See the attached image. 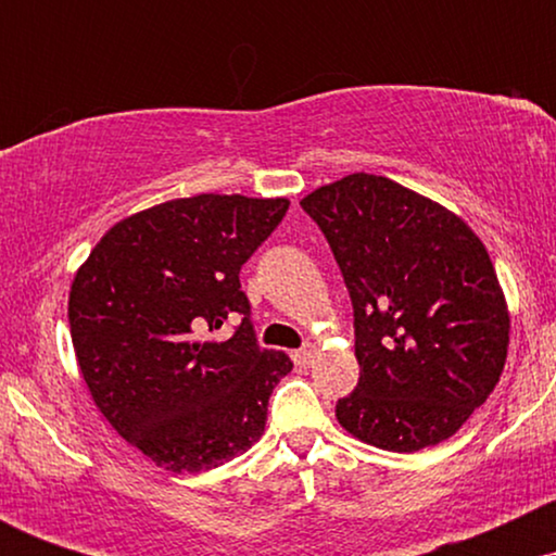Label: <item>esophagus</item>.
<instances>
[{"instance_id": "34e87169", "label": "esophagus", "mask_w": 556, "mask_h": 556, "mask_svg": "<svg viewBox=\"0 0 556 556\" xmlns=\"http://www.w3.org/2000/svg\"><path fill=\"white\" fill-rule=\"evenodd\" d=\"M314 353H316L314 344H311V342L303 344V348H300L298 353H295V363H298L300 368H305V366H308V363H311V358H314Z\"/></svg>"}]
</instances>
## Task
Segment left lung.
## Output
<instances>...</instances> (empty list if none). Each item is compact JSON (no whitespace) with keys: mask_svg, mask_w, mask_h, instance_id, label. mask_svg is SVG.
Listing matches in <instances>:
<instances>
[{"mask_svg":"<svg viewBox=\"0 0 556 556\" xmlns=\"http://www.w3.org/2000/svg\"><path fill=\"white\" fill-rule=\"evenodd\" d=\"M300 206L353 300L361 379L337 402L340 426L387 452L450 439L507 361V300L483 242L450 208L366 172L321 185Z\"/></svg>","mask_w":556,"mask_h":556,"instance_id":"left-lung-1","label":"left lung"}]
</instances>
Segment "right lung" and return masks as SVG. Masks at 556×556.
<instances>
[{
	"mask_svg": "<svg viewBox=\"0 0 556 556\" xmlns=\"http://www.w3.org/2000/svg\"><path fill=\"white\" fill-rule=\"evenodd\" d=\"M287 198L201 193L117 222L70 287L88 392L119 437L172 473H201L258 442L292 361L261 350L240 269ZM242 317L229 341L205 334Z\"/></svg>",
	"mask_w": 556,
	"mask_h": 556,
	"instance_id": "right-lung-1",
	"label": "right lung"
}]
</instances>
